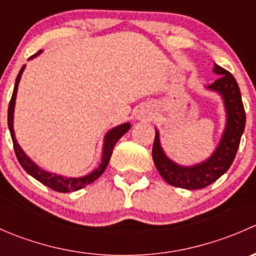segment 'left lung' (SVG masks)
I'll use <instances>...</instances> for the list:
<instances>
[{
    "instance_id": "1",
    "label": "left lung",
    "mask_w": 256,
    "mask_h": 256,
    "mask_svg": "<svg viewBox=\"0 0 256 256\" xmlns=\"http://www.w3.org/2000/svg\"><path fill=\"white\" fill-rule=\"evenodd\" d=\"M213 72L219 76L213 84L208 85L207 89L216 92L223 99L226 122L220 141L212 156L196 166H180L166 156L160 144L158 130H156L152 158L162 178L174 187L186 190L207 187L228 171L238 152L240 138L245 128V110L238 82L228 70L218 64L214 63Z\"/></svg>"
}]
</instances>
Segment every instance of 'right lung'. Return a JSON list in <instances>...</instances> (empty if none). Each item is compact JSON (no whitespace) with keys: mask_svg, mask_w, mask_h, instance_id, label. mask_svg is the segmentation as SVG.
I'll return each instance as SVG.
<instances>
[{"mask_svg":"<svg viewBox=\"0 0 256 256\" xmlns=\"http://www.w3.org/2000/svg\"><path fill=\"white\" fill-rule=\"evenodd\" d=\"M42 50L38 52L37 54L32 56H38ZM24 66H23L20 68V73H18L17 78H16V84H14V92H12V98L11 102H10L8 105V128L10 132H11V138H12V142H14V154H16L18 162L20 164V166L23 167L26 172L28 174H30L33 178H36L37 180H40V183H43L47 187L52 188L53 190H56V192H62V193H68V192H74V190H78L84 188L85 186L90 184V183L94 182L96 178H99L104 174L105 168L108 167L110 161V157H112V151H114V146H115L116 142L122 138L124 134L128 132L130 130L131 125L130 122H125L122 125H118L116 128H112L109 132L105 135L104 138V146H102V162L98 166V168H95L94 171L90 172L89 174L82 177H64V176H59V174H50V172L44 171V170L40 168L27 154H24L20 146L18 144L16 136H14V104H16V96H17V89H18V84H20V76H22L23 70H24Z\"/></svg>","mask_w":256,"mask_h":256,"instance_id":"obj_1","label":"right lung"}]
</instances>
